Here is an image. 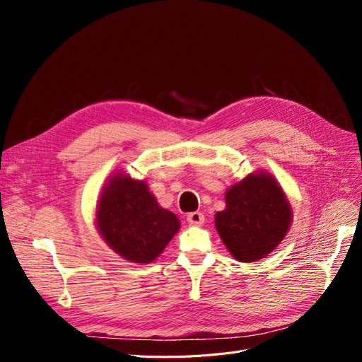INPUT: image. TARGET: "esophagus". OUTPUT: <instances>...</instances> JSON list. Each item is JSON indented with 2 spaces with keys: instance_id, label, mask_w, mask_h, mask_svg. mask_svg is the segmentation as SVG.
Returning <instances> with one entry per match:
<instances>
[{
  "instance_id": "34e87169",
  "label": "esophagus",
  "mask_w": 362,
  "mask_h": 362,
  "mask_svg": "<svg viewBox=\"0 0 362 362\" xmlns=\"http://www.w3.org/2000/svg\"><path fill=\"white\" fill-rule=\"evenodd\" d=\"M186 220H187L189 224H192V226H201L205 221V217H204L202 213L195 211V213H189Z\"/></svg>"
}]
</instances>
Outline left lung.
Instances as JSON below:
<instances>
[{
  "instance_id": "1",
  "label": "left lung",
  "mask_w": 362,
  "mask_h": 362,
  "mask_svg": "<svg viewBox=\"0 0 362 362\" xmlns=\"http://www.w3.org/2000/svg\"><path fill=\"white\" fill-rule=\"evenodd\" d=\"M226 205L216 214V227L226 248L242 262L270 254L289 230V202L270 175H250L232 186Z\"/></svg>"
}]
</instances>
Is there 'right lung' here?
Instances as JSON below:
<instances>
[{
	"label": "right lung",
	"mask_w": 362,
	"mask_h": 362,
	"mask_svg": "<svg viewBox=\"0 0 362 362\" xmlns=\"http://www.w3.org/2000/svg\"><path fill=\"white\" fill-rule=\"evenodd\" d=\"M98 230L123 258L154 261L180 227L179 218L161 208L144 182L112 176L100 199Z\"/></svg>",
	"instance_id": "right-lung-1"
}]
</instances>
